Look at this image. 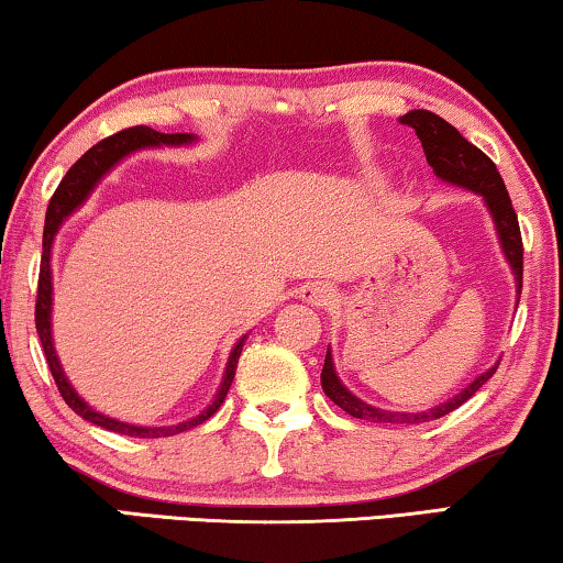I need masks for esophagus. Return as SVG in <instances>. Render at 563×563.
I'll use <instances>...</instances> for the list:
<instances>
[{"label":"esophagus","instance_id":"1","mask_svg":"<svg viewBox=\"0 0 563 563\" xmlns=\"http://www.w3.org/2000/svg\"><path fill=\"white\" fill-rule=\"evenodd\" d=\"M300 296H303L306 303L327 308L331 306V300H334V288L327 283H308L303 285V290H300Z\"/></svg>","mask_w":563,"mask_h":563}]
</instances>
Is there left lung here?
<instances>
[{
	"label": "left lung",
	"mask_w": 563,
	"mask_h": 563,
	"mask_svg": "<svg viewBox=\"0 0 563 563\" xmlns=\"http://www.w3.org/2000/svg\"><path fill=\"white\" fill-rule=\"evenodd\" d=\"M402 124L413 126L418 140H421L426 161L433 168V173L446 184L470 188V191L479 194L485 199L489 213H493L497 234H500V244L505 257L516 273L518 283V298L522 290V236H520V224L518 213L512 209L510 194L505 188L500 173H497V165L489 161V157L482 153L479 147H474L470 140L459 134L456 126H451L446 120H441L439 114L429 112V109H410L408 114L400 117ZM497 364L493 369H487L485 375H479L472 385H466L462 393H456L454 398L441 402V406L426 410V413H390V410L372 408L367 402L346 390V387L339 383L334 362H331V352H327V362H323L321 369V387L323 393L329 395L331 400L336 402L339 408L346 410V413L354 418H362V421L369 423H423V421H437V418L456 410L462 402L472 398L474 393L479 390L482 385L487 383L489 377L495 375Z\"/></svg>",
	"instance_id": "8db88e82"
}]
</instances>
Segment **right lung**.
I'll return each mask as SVG.
<instances>
[{"mask_svg":"<svg viewBox=\"0 0 563 563\" xmlns=\"http://www.w3.org/2000/svg\"><path fill=\"white\" fill-rule=\"evenodd\" d=\"M191 140H194L191 134H184V132L163 134V132H155V130H150V126H142V124L117 132V134H112V137L101 140L93 147L86 150V153L78 157L74 165H70L68 173L63 176V180L58 184V188H55V194L51 196V203H47L45 229H43L41 278H37V300H35V329H37V336H41L45 362H47V367H51V375L55 379V385H58V393L63 395V400L68 402V408H74L76 413L86 418L89 423H97V426H101V429L114 431V433H124V437H140V439L173 437V433L194 429V426L203 423L206 418H211L213 413H217L219 406L227 398L229 387H232V379H234V372H236V362H240L244 339L236 342L232 357H229V362H227L224 383H221L217 398H213L211 406L206 408L201 416L191 418V421L178 423V426H163V429H142V426H130V423L114 421V418L101 416L93 408L86 406L81 398H78V393L74 390V387H70L66 375H63L58 357H55V346H53V339H51V303H53L51 247H53L55 232H58L60 224H63V219L70 217L74 209H78V206L84 203L86 196H89L93 191V186L99 184V178L104 176V173L112 168L114 163H120L124 155H130L132 150L147 147V145H186V142H191Z\"/></svg>","mask_w":563,"mask_h":563,"instance_id":"right-lung-1","label":"right lung"}]
</instances>
